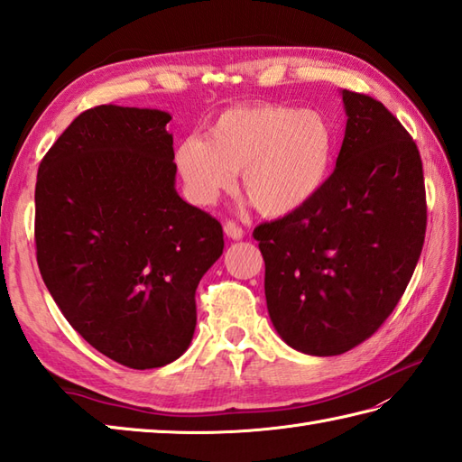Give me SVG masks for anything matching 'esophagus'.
I'll return each mask as SVG.
<instances>
[{
    "mask_svg": "<svg viewBox=\"0 0 462 462\" xmlns=\"http://www.w3.org/2000/svg\"><path fill=\"white\" fill-rule=\"evenodd\" d=\"M224 232H226V236L232 238V240H242L244 238V230L240 228L236 222H232V220L224 224Z\"/></svg>",
    "mask_w": 462,
    "mask_h": 462,
    "instance_id": "obj_1",
    "label": "esophagus"
}]
</instances>
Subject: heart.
Returning a JSON list of instances; mask_svg holds the SVG:
<instances>
[{"label": "heart", "mask_w": 462, "mask_h": 462, "mask_svg": "<svg viewBox=\"0 0 462 462\" xmlns=\"http://www.w3.org/2000/svg\"><path fill=\"white\" fill-rule=\"evenodd\" d=\"M336 149L337 134L326 115L258 103L220 113L206 136H186L176 144L174 164L194 202L214 204L242 171L254 208L282 218L321 192Z\"/></svg>", "instance_id": "heart-1"}]
</instances>
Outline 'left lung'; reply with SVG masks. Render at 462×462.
Here are the masks:
<instances>
[{"mask_svg":"<svg viewBox=\"0 0 462 462\" xmlns=\"http://www.w3.org/2000/svg\"><path fill=\"white\" fill-rule=\"evenodd\" d=\"M347 125L321 192L254 230L268 313L290 347L341 356L395 310L423 250L427 202L415 141L385 105L343 89Z\"/></svg>","mask_w":462,"mask_h":462,"instance_id":"left-lung-1","label":"left lung"}]
</instances>
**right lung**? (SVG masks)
Masks as SVG:
<instances>
[{"instance_id": "add662e5", "label": "right lung", "mask_w": 462, "mask_h": 462, "mask_svg": "<svg viewBox=\"0 0 462 462\" xmlns=\"http://www.w3.org/2000/svg\"><path fill=\"white\" fill-rule=\"evenodd\" d=\"M171 119L99 105L67 126L37 172L45 286L87 343L131 369L189 349L196 288L224 250L220 222L174 189Z\"/></svg>"}]
</instances>
